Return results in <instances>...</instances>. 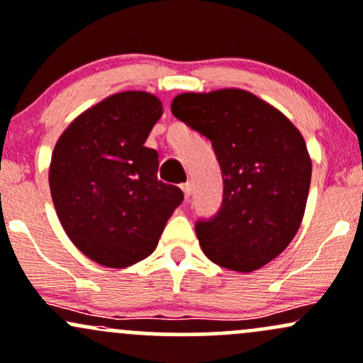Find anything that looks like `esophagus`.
I'll return each mask as SVG.
<instances>
[{"mask_svg":"<svg viewBox=\"0 0 363 363\" xmlns=\"http://www.w3.org/2000/svg\"><path fill=\"white\" fill-rule=\"evenodd\" d=\"M181 188H182V191H184L186 200H189V198H191V193H193V184H191V182H184V184H182Z\"/></svg>","mask_w":363,"mask_h":363,"instance_id":"obj_1","label":"esophagus"}]
</instances>
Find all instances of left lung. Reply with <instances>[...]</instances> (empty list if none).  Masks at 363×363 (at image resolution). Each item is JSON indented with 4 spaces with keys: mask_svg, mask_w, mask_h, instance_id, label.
<instances>
[{
    "mask_svg": "<svg viewBox=\"0 0 363 363\" xmlns=\"http://www.w3.org/2000/svg\"><path fill=\"white\" fill-rule=\"evenodd\" d=\"M170 108L212 141L224 179L217 217L196 224L203 253L236 272L272 262L303 220L312 160L301 133L284 113L238 87L177 94Z\"/></svg>",
    "mask_w": 363,
    "mask_h": 363,
    "instance_id": "obj_1",
    "label": "left lung"
}]
</instances>
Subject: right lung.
<instances>
[{"label":"right lung","instance_id":"add662e5","mask_svg":"<svg viewBox=\"0 0 363 363\" xmlns=\"http://www.w3.org/2000/svg\"><path fill=\"white\" fill-rule=\"evenodd\" d=\"M162 101L123 91L82 111L63 130L50 165V189L63 230L87 258L110 269L145 260L184 200L158 181V153L146 148Z\"/></svg>","mask_w":363,"mask_h":363}]
</instances>
